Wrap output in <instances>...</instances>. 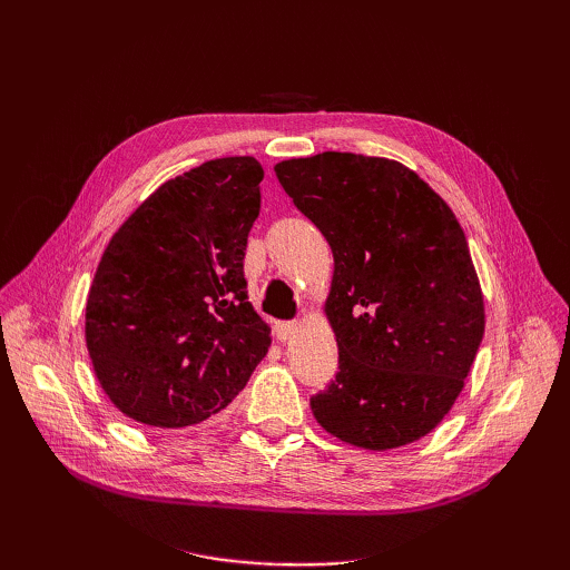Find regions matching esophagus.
<instances>
[{
    "label": "esophagus",
    "instance_id": "34e87169",
    "mask_svg": "<svg viewBox=\"0 0 570 570\" xmlns=\"http://www.w3.org/2000/svg\"><path fill=\"white\" fill-rule=\"evenodd\" d=\"M297 327H299L297 321H281L278 325H275V337H278L281 342H287V340H292V335L297 333Z\"/></svg>",
    "mask_w": 570,
    "mask_h": 570
}]
</instances>
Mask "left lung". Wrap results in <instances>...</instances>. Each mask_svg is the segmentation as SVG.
I'll list each match as a JSON object with an SVG mask.
<instances>
[{
  "mask_svg": "<svg viewBox=\"0 0 570 570\" xmlns=\"http://www.w3.org/2000/svg\"><path fill=\"white\" fill-rule=\"evenodd\" d=\"M275 176L335 258L325 316L340 361L312 396L316 421L371 452L421 440L454 406L485 333L456 216L392 159L323 151L275 164Z\"/></svg>",
  "mask_w": 570,
  "mask_h": 570,
  "instance_id": "8db88e82",
  "label": "left lung"
}]
</instances>
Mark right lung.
<instances>
[{
  "label": "right lung",
  "instance_id": "add662e5",
  "mask_svg": "<svg viewBox=\"0 0 570 570\" xmlns=\"http://www.w3.org/2000/svg\"><path fill=\"white\" fill-rule=\"evenodd\" d=\"M254 157L166 180L116 230L85 306L97 381L118 411L185 428L226 409L271 347L247 302V235L262 209Z\"/></svg>",
  "mask_w": 570,
  "mask_h": 570
}]
</instances>
